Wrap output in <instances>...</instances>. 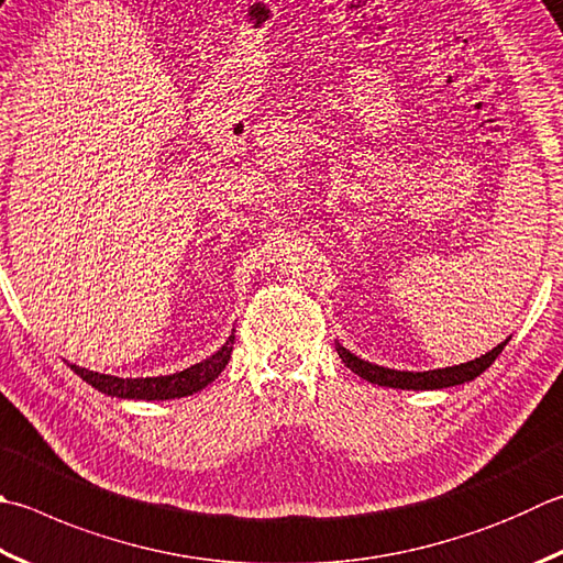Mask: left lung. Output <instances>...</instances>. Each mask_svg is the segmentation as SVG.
Listing matches in <instances>:
<instances>
[{
	"label": "left lung",
	"instance_id": "1",
	"mask_svg": "<svg viewBox=\"0 0 563 563\" xmlns=\"http://www.w3.org/2000/svg\"><path fill=\"white\" fill-rule=\"evenodd\" d=\"M507 341H510V338H507ZM507 341L495 345L493 350H487L485 355L471 360V363L427 369V373H409V369H391V367L367 363V360L357 357L355 353H350V350L343 347L341 343L335 345V350H338V355H341L343 363L353 369L357 377L373 382V385H379V387L419 391V389H446V387H455V385H465V382H471L478 375H483L485 369L495 363V357L503 353Z\"/></svg>",
	"mask_w": 563,
	"mask_h": 563
}]
</instances>
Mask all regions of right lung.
Instances as JSON below:
<instances>
[{"label": "right lung", "mask_w": 563, "mask_h": 563, "mask_svg": "<svg viewBox=\"0 0 563 563\" xmlns=\"http://www.w3.org/2000/svg\"><path fill=\"white\" fill-rule=\"evenodd\" d=\"M232 345H235V331L230 333L228 341L222 343L220 350H216L210 357L181 369V373L158 375V377H114V375L92 373L88 367H78L70 363L68 365L80 379H85L90 387H95L108 397L166 401V399H181L188 395H196V391L206 389L210 382L218 379V375L225 369L228 360L232 355Z\"/></svg>", "instance_id": "1"}]
</instances>
